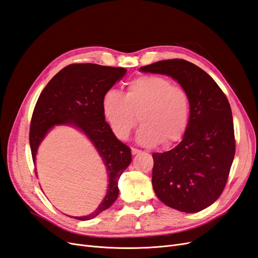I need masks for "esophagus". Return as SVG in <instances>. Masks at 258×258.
Wrapping results in <instances>:
<instances>
[{"label": "esophagus", "mask_w": 258, "mask_h": 258, "mask_svg": "<svg viewBox=\"0 0 258 258\" xmlns=\"http://www.w3.org/2000/svg\"><path fill=\"white\" fill-rule=\"evenodd\" d=\"M131 153H132V155H138V154L141 153V151L138 150V148L132 147V148H131Z\"/></svg>", "instance_id": "34e87169"}]
</instances>
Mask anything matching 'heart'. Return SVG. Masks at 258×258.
Returning a JSON list of instances; mask_svg holds the SVG:
<instances>
[{"instance_id": "1", "label": "heart", "mask_w": 258, "mask_h": 258, "mask_svg": "<svg viewBox=\"0 0 258 258\" xmlns=\"http://www.w3.org/2000/svg\"><path fill=\"white\" fill-rule=\"evenodd\" d=\"M102 110L114 135L126 140L140 121L138 141L145 145L160 142L168 147L181 140L188 128L191 101L188 92L167 77L144 75L132 80L126 93L108 90Z\"/></svg>"}]
</instances>
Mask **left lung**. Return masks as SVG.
Masks as SVG:
<instances>
[{"mask_svg": "<svg viewBox=\"0 0 258 258\" xmlns=\"http://www.w3.org/2000/svg\"><path fill=\"white\" fill-rule=\"evenodd\" d=\"M140 70L171 76L190 97V121L181 143L153 154L152 184L156 196L168 207L199 212L222 195L235 157L228 99L212 77L189 61L162 60Z\"/></svg>", "mask_w": 258, "mask_h": 258, "instance_id": "obj_1", "label": "left lung"}]
</instances>
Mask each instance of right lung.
<instances>
[{
  "mask_svg": "<svg viewBox=\"0 0 258 258\" xmlns=\"http://www.w3.org/2000/svg\"><path fill=\"white\" fill-rule=\"evenodd\" d=\"M123 68L74 63L54 75L37 99L30 123V147L35 163L37 147L54 124L81 129L96 146L108 174V189L95 212L81 217L88 221L110 208L118 197L119 176L131 162L130 148L117 139L105 121L102 100L112 86L126 74ZM36 173V171H35Z\"/></svg>",
  "mask_w": 258,
  "mask_h": 258,
  "instance_id": "1",
  "label": "right lung"
}]
</instances>
